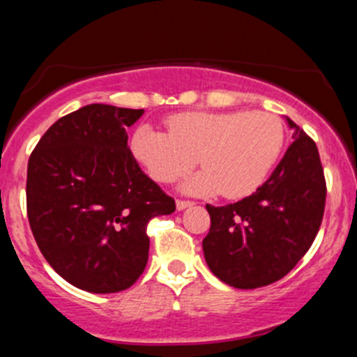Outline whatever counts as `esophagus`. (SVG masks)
I'll return each mask as SVG.
<instances>
[{"label": "esophagus", "mask_w": 357, "mask_h": 357, "mask_svg": "<svg viewBox=\"0 0 357 357\" xmlns=\"http://www.w3.org/2000/svg\"><path fill=\"white\" fill-rule=\"evenodd\" d=\"M177 210L178 211H182V210H185V208H189V206H192V201H183V199H177Z\"/></svg>", "instance_id": "esophagus-1"}]
</instances>
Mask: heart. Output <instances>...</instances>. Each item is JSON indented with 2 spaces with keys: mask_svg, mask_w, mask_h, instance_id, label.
<instances>
[{
  "mask_svg": "<svg viewBox=\"0 0 357 357\" xmlns=\"http://www.w3.org/2000/svg\"><path fill=\"white\" fill-rule=\"evenodd\" d=\"M168 133L151 125L133 132V156L158 182H174L197 163L203 168L180 185L183 192H220L239 199L255 192L284 144L280 118L255 111H190L168 118Z\"/></svg>",
  "mask_w": 357,
  "mask_h": 357,
  "instance_id": "b5f03b06",
  "label": "heart"
}]
</instances>
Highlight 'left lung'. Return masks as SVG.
<instances>
[{
    "mask_svg": "<svg viewBox=\"0 0 357 357\" xmlns=\"http://www.w3.org/2000/svg\"><path fill=\"white\" fill-rule=\"evenodd\" d=\"M287 123L295 140L273 175L238 203L206 204L204 260L229 287L253 290L284 278L319 231L326 201L319 153L300 126Z\"/></svg>",
    "mask_w": 357,
    "mask_h": 357,
    "instance_id": "obj_1",
    "label": "left lung"
}]
</instances>
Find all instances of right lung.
<instances>
[{
    "label": "right lung",
    "mask_w": 357,
    "mask_h": 357,
    "mask_svg": "<svg viewBox=\"0 0 357 357\" xmlns=\"http://www.w3.org/2000/svg\"><path fill=\"white\" fill-rule=\"evenodd\" d=\"M144 109L90 104L47 130L27 165V217L47 262L90 294L132 287L149 259L147 224L175 211L133 158Z\"/></svg>",
    "instance_id": "right-lung-1"
}]
</instances>
